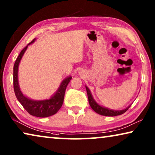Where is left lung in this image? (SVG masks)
Masks as SVG:
<instances>
[{"label":"left lung","mask_w":155,"mask_h":155,"mask_svg":"<svg viewBox=\"0 0 155 155\" xmlns=\"http://www.w3.org/2000/svg\"><path fill=\"white\" fill-rule=\"evenodd\" d=\"M85 88H86L87 94V97H88L90 106H91V108H92V110H94L97 114H98L100 115H104V116H116V115H122V114H123L124 113H125L127 110L129 109V108L130 107V106H131V105L129 106L128 107H127L126 108H124V109L121 110H115L108 109V108H107L103 107H101V106H100V104H98L95 101V100H94L93 97H92L91 92L89 90L88 87L86 86V85H85Z\"/></svg>","instance_id":"left-lung-1"}]
</instances>
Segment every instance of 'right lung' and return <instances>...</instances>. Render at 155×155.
Here are the masks:
<instances>
[{"label": "right lung", "instance_id": "1", "mask_svg": "<svg viewBox=\"0 0 155 155\" xmlns=\"http://www.w3.org/2000/svg\"><path fill=\"white\" fill-rule=\"evenodd\" d=\"M35 39L30 42L26 47L23 48V50L17 57L16 60L15 64H14L13 69V85L14 91H15V95L17 97L18 101L21 103L27 112L31 115L39 117H46L51 116L56 114L60 108H61L63 104L64 92H65L66 87L68 86L71 77H68L62 81L61 85L55 92V93L48 100H33L29 99L21 91L19 85L18 81V64L21 60L23 55L26 51L28 46L33 43Z\"/></svg>", "mask_w": 155, "mask_h": 155}]
</instances>
